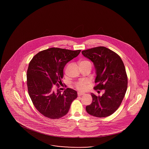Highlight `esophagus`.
I'll use <instances>...</instances> for the list:
<instances>
[{
    "label": "esophagus",
    "instance_id": "1",
    "mask_svg": "<svg viewBox=\"0 0 149 149\" xmlns=\"http://www.w3.org/2000/svg\"><path fill=\"white\" fill-rule=\"evenodd\" d=\"M84 94V93L78 92V96H81V95H83Z\"/></svg>",
    "mask_w": 149,
    "mask_h": 149
}]
</instances>
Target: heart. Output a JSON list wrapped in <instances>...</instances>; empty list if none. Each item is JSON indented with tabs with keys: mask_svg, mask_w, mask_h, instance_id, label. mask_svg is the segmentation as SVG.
<instances>
[{
	"mask_svg": "<svg viewBox=\"0 0 149 149\" xmlns=\"http://www.w3.org/2000/svg\"><path fill=\"white\" fill-rule=\"evenodd\" d=\"M89 63L88 61H85V60H83V61H80V64H84V63ZM75 86L76 88L80 90V91H84L85 90L86 88V84L85 82L84 81H79L78 83H76L75 84Z\"/></svg>",
	"mask_w": 149,
	"mask_h": 149,
	"instance_id": "b5f03b06",
	"label": "heart"
}]
</instances>
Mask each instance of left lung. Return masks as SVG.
<instances>
[{
	"mask_svg": "<svg viewBox=\"0 0 149 149\" xmlns=\"http://www.w3.org/2000/svg\"><path fill=\"white\" fill-rule=\"evenodd\" d=\"M92 61L96 72L95 90L105 91L102 96L91 93L92 103L86 107L88 113L97 117H108L119 108L127 88V76L119 55L105 47L99 46L81 52Z\"/></svg>",
	"mask_w": 149,
	"mask_h": 149,
	"instance_id": "left-lung-1",
	"label": "left lung"
}]
</instances>
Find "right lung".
Masks as SVG:
<instances>
[{
    "label": "right lung",
    "instance_id": "1",
    "mask_svg": "<svg viewBox=\"0 0 149 149\" xmlns=\"http://www.w3.org/2000/svg\"><path fill=\"white\" fill-rule=\"evenodd\" d=\"M81 50L52 47L39 52L32 58L27 72L28 91L37 111L51 119L68 113L77 92L67 88L64 92L53 86L63 84V69L68 62L78 56Z\"/></svg>",
    "mask_w": 149,
    "mask_h": 149
}]
</instances>
